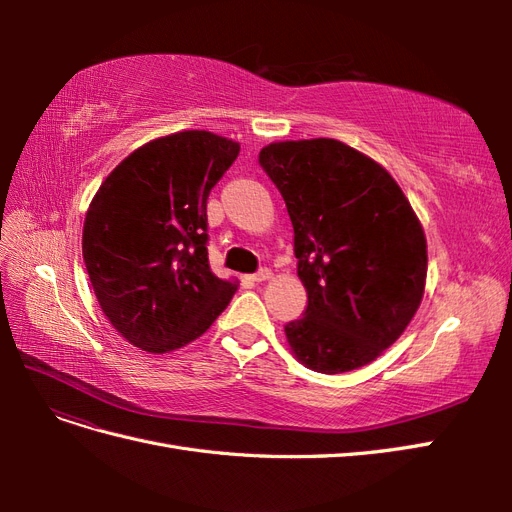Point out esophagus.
Returning a JSON list of instances; mask_svg holds the SVG:
<instances>
[{"mask_svg":"<svg viewBox=\"0 0 512 512\" xmlns=\"http://www.w3.org/2000/svg\"><path fill=\"white\" fill-rule=\"evenodd\" d=\"M250 280L252 282H267V280H271V271L269 269H260L258 273L250 275Z\"/></svg>","mask_w":512,"mask_h":512,"instance_id":"1","label":"esophagus"}]
</instances>
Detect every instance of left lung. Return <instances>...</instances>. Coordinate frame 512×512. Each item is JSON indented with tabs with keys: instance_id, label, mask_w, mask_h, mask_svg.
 Segmentation results:
<instances>
[{
	"instance_id": "8db88e82",
	"label": "left lung",
	"mask_w": 512,
	"mask_h": 512,
	"mask_svg": "<svg viewBox=\"0 0 512 512\" xmlns=\"http://www.w3.org/2000/svg\"><path fill=\"white\" fill-rule=\"evenodd\" d=\"M294 228L303 318L284 327L305 367L359 369L393 346L423 301L427 239L382 164L335 138L260 149Z\"/></svg>"
}]
</instances>
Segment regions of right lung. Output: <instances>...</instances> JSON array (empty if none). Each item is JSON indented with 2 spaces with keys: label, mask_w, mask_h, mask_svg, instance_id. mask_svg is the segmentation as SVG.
Here are the masks:
<instances>
[{
  "label": "right lung",
  "mask_w": 512,
  "mask_h": 512,
  "mask_svg": "<svg viewBox=\"0 0 512 512\" xmlns=\"http://www.w3.org/2000/svg\"><path fill=\"white\" fill-rule=\"evenodd\" d=\"M239 149L207 130L160 136L121 160L91 198L83 260L104 316L132 346H188L237 292V280L209 269L207 198Z\"/></svg>",
  "instance_id": "obj_1"
}]
</instances>
